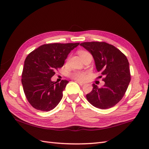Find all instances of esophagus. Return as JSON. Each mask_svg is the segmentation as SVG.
I'll use <instances>...</instances> for the list:
<instances>
[{"label":"esophagus","mask_w":149,"mask_h":149,"mask_svg":"<svg viewBox=\"0 0 149 149\" xmlns=\"http://www.w3.org/2000/svg\"><path fill=\"white\" fill-rule=\"evenodd\" d=\"M76 82H77L80 86H83L84 84L83 83H81V82H79V81H76Z\"/></svg>","instance_id":"obj_1"}]
</instances>
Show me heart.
<instances>
[{
  "label": "heart",
  "instance_id": "1",
  "mask_svg": "<svg viewBox=\"0 0 149 149\" xmlns=\"http://www.w3.org/2000/svg\"><path fill=\"white\" fill-rule=\"evenodd\" d=\"M78 54L81 58H83L85 55H88L89 53L86 50H83V49H81V50L78 51ZM71 77L76 80L80 81H85L87 78V74L86 73L80 71H75L73 73L71 74Z\"/></svg>",
  "mask_w": 149,
  "mask_h": 149
}]
</instances>
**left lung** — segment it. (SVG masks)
Here are the masks:
<instances>
[{
    "label": "left lung",
    "mask_w": 149,
    "mask_h": 149,
    "mask_svg": "<svg viewBox=\"0 0 149 149\" xmlns=\"http://www.w3.org/2000/svg\"><path fill=\"white\" fill-rule=\"evenodd\" d=\"M80 45L91 53L97 71L104 76V85L99 88L93 84L91 92L86 94L87 100L102 109L114 106L123 97L130 81L127 57L114 46L104 42H83Z\"/></svg>",
    "instance_id": "8db88e82"
}]
</instances>
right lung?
Returning <instances> with one entry per match:
<instances>
[{
	"label": "right lung",
	"mask_w": 149,
	"mask_h": 149,
	"mask_svg": "<svg viewBox=\"0 0 149 149\" xmlns=\"http://www.w3.org/2000/svg\"><path fill=\"white\" fill-rule=\"evenodd\" d=\"M79 43H48L29 53L24 62L22 84L29 102L42 111L53 109L63 97V91L69 83L66 79L54 82L51 78L65 63L70 52Z\"/></svg>",
	"instance_id": "1"
}]
</instances>
